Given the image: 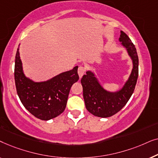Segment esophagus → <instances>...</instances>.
<instances>
[{
    "label": "esophagus",
    "mask_w": 158,
    "mask_h": 158,
    "mask_svg": "<svg viewBox=\"0 0 158 158\" xmlns=\"http://www.w3.org/2000/svg\"><path fill=\"white\" fill-rule=\"evenodd\" d=\"M77 73H78L80 78H81L83 77V75L85 74V68L83 66H80L78 68V70H77Z\"/></svg>",
    "instance_id": "esophagus-1"
}]
</instances>
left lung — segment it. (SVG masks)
Instances as JSON below:
<instances>
[{"instance_id":"obj_1","label":"left lung","mask_w":158,"mask_h":158,"mask_svg":"<svg viewBox=\"0 0 158 158\" xmlns=\"http://www.w3.org/2000/svg\"><path fill=\"white\" fill-rule=\"evenodd\" d=\"M118 41L132 62L131 73L124 85L116 91L108 90L103 87L94 71L90 70H86V74L81 79L86 109L93 115L98 117H110L119 111L128 102L137 83L139 60L135 45L122 31H120Z\"/></svg>"}]
</instances>
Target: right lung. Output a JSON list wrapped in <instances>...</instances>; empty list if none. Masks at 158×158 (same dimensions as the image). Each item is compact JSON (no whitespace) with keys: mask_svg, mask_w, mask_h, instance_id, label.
<instances>
[{"mask_svg":"<svg viewBox=\"0 0 158 158\" xmlns=\"http://www.w3.org/2000/svg\"><path fill=\"white\" fill-rule=\"evenodd\" d=\"M19 45L15 60L14 77L21 102L27 111L41 120L57 117L65 109L71 87L79 80L78 66L45 81H34L23 72Z\"/></svg>","mask_w":158,"mask_h":158,"instance_id":"add662e5","label":"right lung"}]
</instances>
